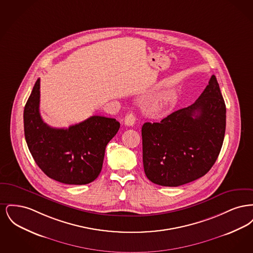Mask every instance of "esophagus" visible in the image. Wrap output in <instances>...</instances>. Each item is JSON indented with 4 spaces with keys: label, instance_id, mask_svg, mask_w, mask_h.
I'll return each mask as SVG.
<instances>
[{
    "label": "esophagus",
    "instance_id": "34e87169",
    "mask_svg": "<svg viewBox=\"0 0 253 253\" xmlns=\"http://www.w3.org/2000/svg\"><path fill=\"white\" fill-rule=\"evenodd\" d=\"M124 122H125V124H126L127 126H132V125L134 124V122H135V117H134V115H133L132 113L127 114L126 117H125Z\"/></svg>",
    "mask_w": 253,
    "mask_h": 253
}]
</instances>
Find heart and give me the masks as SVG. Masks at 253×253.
<instances>
[{"mask_svg":"<svg viewBox=\"0 0 253 253\" xmlns=\"http://www.w3.org/2000/svg\"><path fill=\"white\" fill-rule=\"evenodd\" d=\"M172 101V97L169 96H160L149 104V112L155 116L164 113Z\"/></svg>","mask_w":253,"mask_h":253,"instance_id":"heart-1","label":"heart"}]
</instances>
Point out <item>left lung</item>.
I'll use <instances>...</instances> for the list:
<instances>
[{
	"label": "left lung",
	"instance_id": "obj_1",
	"mask_svg": "<svg viewBox=\"0 0 253 253\" xmlns=\"http://www.w3.org/2000/svg\"><path fill=\"white\" fill-rule=\"evenodd\" d=\"M226 131V104L214 75L192 105L142 126L143 166L153 183L177 187L205 175L216 161Z\"/></svg>",
	"mask_w": 253,
	"mask_h": 253
}]
</instances>
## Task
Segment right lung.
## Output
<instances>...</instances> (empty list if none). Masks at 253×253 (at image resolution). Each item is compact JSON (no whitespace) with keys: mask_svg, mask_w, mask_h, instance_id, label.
Wrapping results in <instances>:
<instances>
[{"mask_svg":"<svg viewBox=\"0 0 253 253\" xmlns=\"http://www.w3.org/2000/svg\"><path fill=\"white\" fill-rule=\"evenodd\" d=\"M40 79L24 106V136L37 165L54 180L84 185L102 169L105 148L121 124L115 119L93 116L68 129L52 128L40 115Z\"/></svg>","mask_w":253,"mask_h":253,"instance_id":"1","label":"right lung"}]
</instances>
